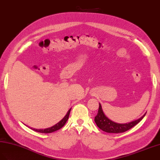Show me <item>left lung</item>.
Segmentation results:
<instances>
[{
  "label": "left lung",
  "instance_id": "left-lung-1",
  "mask_svg": "<svg viewBox=\"0 0 160 160\" xmlns=\"http://www.w3.org/2000/svg\"><path fill=\"white\" fill-rule=\"evenodd\" d=\"M99 104H100V106H99L98 112V114L96 116V117H95L94 121L96 122L97 126L101 130L108 133H120L127 131L139 123L144 118V116L146 114L145 113L139 119L135 120L125 124L116 123L107 117L104 113H103L101 104L100 103H99Z\"/></svg>",
  "mask_w": 160,
  "mask_h": 160
}]
</instances>
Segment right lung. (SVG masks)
I'll use <instances>...</instances> for the list:
<instances>
[{
  "mask_svg": "<svg viewBox=\"0 0 160 160\" xmlns=\"http://www.w3.org/2000/svg\"><path fill=\"white\" fill-rule=\"evenodd\" d=\"M71 110V108L68 111L66 116H64V117L61 120H60V122H58L57 124H56L55 125H54V126H52V127H51L50 128H45V129H36V128H31L34 131L41 132V133H50V132H54L56 131H58V130H59L60 128H61L64 126V125L65 124V123L67 122V120L68 118V116H69V114H70Z\"/></svg>",
  "mask_w": 160,
  "mask_h": 160,
  "instance_id": "1",
  "label": "right lung"
}]
</instances>
